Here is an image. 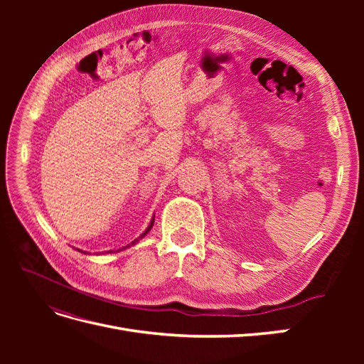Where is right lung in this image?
I'll list each match as a JSON object with an SVG mask.
<instances>
[{"mask_svg": "<svg viewBox=\"0 0 364 364\" xmlns=\"http://www.w3.org/2000/svg\"><path fill=\"white\" fill-rule=\"evenodd\" d=\"M153 223H155V218H151V222H150V225H149V226H147V229H146V230H144V234H141V237H139V238H136V240H135V241H132V243H130V245H127V246H126V247H130V246H134V245H135V243H136V241H139V240H141V238H142V237H146V235H147V234H149V232H150V229H151V226H153ZM126 247H123V249H126ZM77 250H79V249H77ZM119 250H121V249H119ZM80 252H82V250H80ZM109 252H112V250H109ZM83 253H86V252H83Z\"/></svg>", "mask_w": 364, "mask_h": 364, "instance_id": "obj_1", "label": "right lung"}]
</instances>
